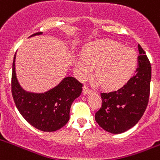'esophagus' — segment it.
<instances>
[{"label":"esophagus","mask_w":160,"mask_h":160,"mask_svg":"<svg viewBox=\"0 0 160 160\" xmlns=\"http://www.w3.org/2000/svg\"><path fill=\"white\" fill-rule=\"evenodd\" d=\"M91 93V91L88 88V87L84 86L83 88V94L84 95H88V94H90Z\"/></svg>","instance_id":"34e87169"}]
</instances>
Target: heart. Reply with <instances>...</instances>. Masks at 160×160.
<instances>
[{
    "label": "heart",
    "instance_id": "obj_1",
    "mask_svg": "<svg viewBox=\"0 0 160 160\" xmlns=\"http://www.w3.org/2000/svg\"><path fill=\"white\" fill-rule=\"evenodd\" d=\"M136 56L131 48L113 41L101 43L78 56L75 69L80 78H86L95 69L94 76L101 85L115 88L128 80L134 69Z\"/></svg>",
    "mask_w": 160,
    "mask_h": 160
}]
</instances>
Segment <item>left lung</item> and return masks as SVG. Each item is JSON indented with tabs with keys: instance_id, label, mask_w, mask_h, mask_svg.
<instances>
[{
	"instance_id": "8db88e82",
	"label": "left lung",
	"mask_w": 160,
	"mask_h": 160,
	"mask_svg": "<svg viewBox=\"0 0 160 160\" xmlns=\"http://www.w3.org/2000/svg\"><path fill=\"white\" fill-rule=\"evenodd\" d=\"M138 52L135 74L119 89L101 94L102 105L95 113V120L112 134H121L135 126L148 105L151 64L140 44Z\"/></svg>"
}]
</instances>
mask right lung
Returning a JSON list of instances; mask_svg holds the SVG:
<instances>
[{"mask_svg": "<svg viewBox=\"0 0 160 160\" xmlns=\"http://www.w3.org/2000/svg\"><path fill=\"white\" fill-rule=\"evenodd\" d=\"M42 33L37 32L29 37ZM15 58L16 53L12 64V93L20 114L29 124L40 131H58L69 121L71 105L81 94L83 86L74 77H67L46 92L26 91L17 79Z\"/></svg>", "mask_w": 160, "mask_h": 160, "instance_id": "1", "label": "right lung"}]
</instances>
